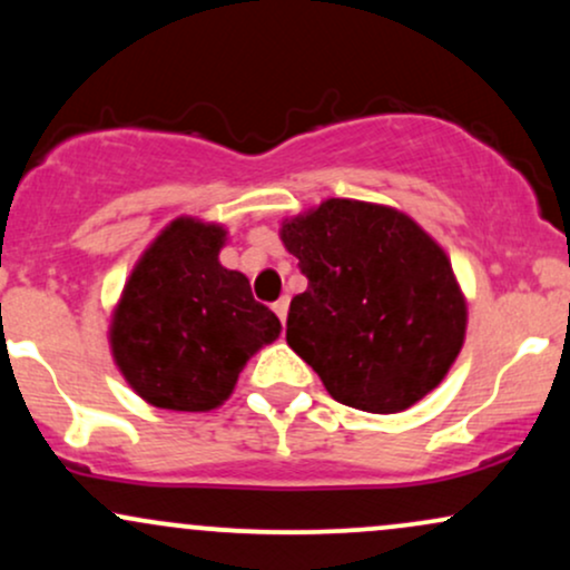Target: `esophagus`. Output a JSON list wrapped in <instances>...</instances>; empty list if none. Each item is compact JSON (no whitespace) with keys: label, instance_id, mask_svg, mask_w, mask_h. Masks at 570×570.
<instances>
[{"label":"esophagus","instance_id":"1","mask_svg":"<svg viewBox=\"0 0 570 570\" xmlns=\"http://www.w3.org/2000/svg\"><path fill=\"white\" fill-rule=\"evenodd\" d=\"M273 311H276V316L281 318V324L286 322V313H289V297H281L273 303Z\"/></svg>","mask_w":570,"mask_h":570}]
</instances>
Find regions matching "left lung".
I'll return each mask as SVG.
<instances>
[{"label": "left lung", "instance_id": "1", "mask_svg": "<svg viewBox=\"0 0 570 570\" xmlns=\"http://www.w3.org/2000/svg\"><path fill=\"white\" fill-rule=\"evenodd\" d=\"M307 289L286 343L332 399L402 412L434 391L466 337V299L448 254L417 222L377 203L330 198L281 225Z\"/></svg>", "mask_w": 570, "mask_h": 570}]
</instances>
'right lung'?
<instances>
[{
  "label": "right lung",
  "mask_w": 570,
  "mask_h": 570,
  "mask_svg": "<svg viewBox=\"0 0 570 570\" xmlns=\"http://www.w3.org/2000/svg\"><path fill=\"white\" fill-rule=\"evenodd\" d=\"M225 227L179 217L149 244L115 307L109 343L130 389L153 407L206 412L233 394L281 322L248 278L219 265Z\"/></svg>",
  "instance_id": "right-lung-1"
}]
</instances>
